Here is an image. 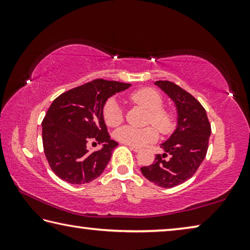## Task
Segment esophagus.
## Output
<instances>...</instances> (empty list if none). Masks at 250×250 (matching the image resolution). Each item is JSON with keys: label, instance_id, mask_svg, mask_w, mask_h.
I'll return each mask as SVG.
<instances>
[{"label": "esophagus", "instance_id": "34e87169", "mask_svg": "<svg viewBox=\"0 0 250 250\" xmlns=\"http://www.w3.org/2000/svg\"><path fill=\"white\" fill-rule=\"evenodd\" d=\"M129 146L130 150H132V151H134V152H139V151H140V147H138V146Z\"/></svg>", "mask_w": 250, "mask_h": 250}]
</instances>
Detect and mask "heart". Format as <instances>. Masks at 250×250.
Here are the masks:
<instances>
[{"mask_svg":"<svg viewBox=\"0 0 250 250\" xmlns=\"http://www.w3.org/2000/svg\"><path fill=\"white\" fill-rule=\"evenodd\" d=\"M130 100L134 104L142 105L149 111L147 122L153 124L162 133H168L174 129V116L168 110L163 109V98L158 91L152 88H142L130 95ZM104 119L109 126L119 125L124 120V115L119 104L116 99H109L104 107ZM118 141L125 145L141 146L146 143L153 142L158 138V131L153 126L146 128H133L122 126L115 132Z\"/></svg>","mask_w":250,"mask_h":250,"instance_id":"b5f03b06","label":"heart"}]
</instances>
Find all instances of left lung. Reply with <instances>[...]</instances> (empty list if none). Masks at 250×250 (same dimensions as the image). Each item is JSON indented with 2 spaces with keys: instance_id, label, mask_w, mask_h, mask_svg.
Wrapping results in <instances>:
<instances>
[{
  "instance_id": "8db88e82",
  "label": "left lung",
  "mask_w": 250,
  "mask_h": 250,
  "mask_svg": "<svg viewBox=\"0 0 250 250\" xmlns=\"http://www.w3.org/2000/svg\"><path fill=\"white\" fill-rule=\"evenodd\" d=\"M154 83L175 104L176 128L160 145L163 154L156 155L154 162L141 167V172L152 183L170 188L191 179L204 161L210 125L205 109L191 94L167 80H158Z\"/></svg>"
}]
</instances>
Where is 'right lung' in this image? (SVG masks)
<instances>
[{
  "mask_svg": "<svg viewBox=\"0 0 250 250\" xmlns=\"http://www.w3.org/2000/svg\"><path fill=\"white\" fill-rule=\"evenodd\" d=\"M131 83L96 79L64 92L50 104L42 122L43 146L53 172L70 184L96 180L118 146L108 134L104 119L107 100ZM91 141L103 145L91 152Z\"/></svg>",
  "mask_w": 250,
  "mask_h": 250,
  "instance_id": "add662e5",
  "label": "right lung"
}]
</instances>
